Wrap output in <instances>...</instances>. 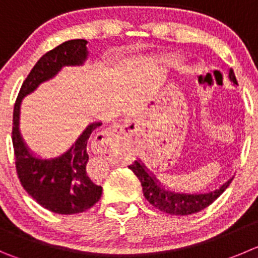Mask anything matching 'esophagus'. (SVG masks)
<instances>
[{
  "mask_svg": "<svg viewBox=\"0 0 258 258\" xmlns=\"http://www.w3.org/2000/svg\"><path fill=\"white\" fill-rule=\"evenodd\" d=\"M130 128H131V122H127L123 124H114V126L96 134L91 143L94 151L100 154L107 153L110 148L121 143L122 139H124L130 132H132V130Z\"/></svg>",
  "mask_w": 258,
  "mask_h": 258,
  "instance_id": "34e87169",
  "label": "esophagus"
}]
</instances>
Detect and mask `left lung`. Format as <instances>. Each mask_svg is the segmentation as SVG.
<instances>
[{"mask_svg":"<svg viewBox=\"0 0 258 258\" xmlns=\"http://www.w3.org/2000/svg\"><path fill=\"white\" fill-rule=\"evenodd\" d=\"M229 80L234 85H238L234 71L232 69L229 70ZM128 168L141 182L145 199L154 208L163 213L170 214V215H191V214L204 210L210 206L228 188V186L233 180V177L229 178L225 183H223L214 191L189 194V192L172 191L168 187L163 186L140 159L135 160L134 164L130 165Z\"/></svg>","mask_w":258,"mask_h":258,"instance_id":"left-lung-1","label":"left lung"}]
</instances>
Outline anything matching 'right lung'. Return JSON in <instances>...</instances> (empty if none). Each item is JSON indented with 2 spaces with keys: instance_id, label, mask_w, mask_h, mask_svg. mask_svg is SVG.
Masks as SVG:
<instances>
[{
  "instance_id": "1",
  "label": "right lung",
  "mask_w": 258,
  "mask_h": 258,
  "mask_svg": "<svg viewBox=\"0 0 258 258\" xmlns=\"http://www.w3.org/2000/svg\"><path fill=\"white\" fill-rule=\"evenodd\" d=\"M86 44L85 39L67 40L40 57L23 83L14 107L13 145L21 184L40 206L61 215L84 213L102 196V186L94 183L86 173L89 140L102 122L89 123L66 153L43 159L29 149L21 136L20 107L26 95L54 78L63 67L83 66L89 54Z\"/></svg>"
}]
</instances>
